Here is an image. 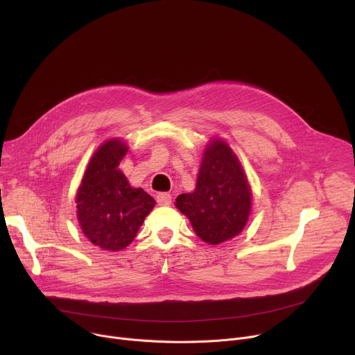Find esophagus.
<instances>
[{"instance_id":"1","label":"esophagus","mask_w":355,"mask_h":355,"mask_svg":"<svg viewBox=\"0 0 355 355\" xmlns=\"http://www.w3.org/2000/svg\"><path fill=\"white\" fill-rule=\"evenodd\" d=\"M157 202L158 206H168V204H171V196L168 193H158Z\"/></svg>"}]
</instances>
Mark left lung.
I'll list each match as a JSON object with an SVG mask.
<instances>
[{
    "mask_svg": "<svg viewBox=\"0 0 355 355\" xmlns=\"http://www.w3.org/2000/svg\"><path fill=\"white\" fill-rule=\"evenodd\" d=\"M175 201L196 234L209 245L223 243L245 229L252 209V190L240 161L225 141H210L196 190L178 196Z\"/></svg>",
    "mask_w": 355,
    "mask_h": 355,
    "instance_id": "left-lung-1",
    "label": "left lung"
}]
</instances>
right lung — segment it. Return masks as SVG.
<instances>
[{"mask_svg": "<svg viewBox=\"0 0 355 355\" xmlns=\"http://www.w3.org/2000/svg\"><path fill=\"white\" fill-rule=\"evenodd\" d=\"M128 153L121 139L102 144L90 158L78 190V220L85 236L103 250L118 252L130 245L155 200L132 189L119 170Z\"/></svg>", "mask_w": 355, "mask_h": 355, "instance_id": "right-lung-1", "label": "right lung"}]
</instances>
